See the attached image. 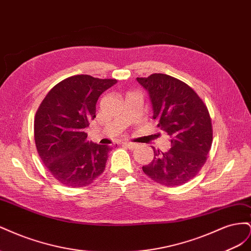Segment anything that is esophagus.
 I'll list each match as a JSON object with an SVG mask.
<instances>
[{
    "instance_id": "1",
    "label": "esophagus",
    "mask_w": 251,
    "mask_h": 251,
    "mask_svg": "<svg viewBox=\"0 0 251 251\" xmlns=\"http://www.w3.org/2000/svg\"><path fill=\"white\" fill-rule=\"evenodd\" d=\"M126 147H127L128 149L130 150H133V149H135L136 147H137V144L136 143H134V142H130V141H124L123 142Z\"/></svg>"
}]
</instances>
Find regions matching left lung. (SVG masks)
<instances>
[{
	"label": "left lung",
	"instance_id": "8db88e82",
	"mask_svg": "<svg viewBox=\"0 0 251 251\" xmlns=\"http://www.w3.org/2000/svg\"><path fill=\"white\" fill-rule=\"evenodd\" d=\"M151 101L154 119L168 133L171 149L154 150V159L142 171L164 186H179L193 179L206 162L212 126L206 104L185 82L166 74L137 77Z\"/></svg>",
	"mask_w": 251,
	"mask_h": 251
}]
</instances>
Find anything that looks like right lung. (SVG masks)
Returning a JSON list of instances; mask_svg holds the SVG:
<instances>
[{"label":"right lung","mask_w":251,"mask_h":251,"mask_svg":"<svg viewBox=\"0 0 251 251\" xmlns=\"http://www.w3.org/2000/svg\"><path fill=\"white\" fill-rule=\"evenodd\" d=\"M116 79L74 75L53 87L34 118V140L43 163L59 183L82 187L104 171L110 147L90 142L85 132L96 102Z\"/></svg>","instance_id":"obj_1"}]
</instances>
